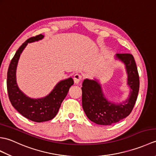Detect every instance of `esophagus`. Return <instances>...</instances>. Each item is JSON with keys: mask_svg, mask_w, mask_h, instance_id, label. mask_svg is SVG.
Instances as JSON below:
<instances>
[{"mask_svg": "<svg viewBox=\"0 0 156 156\" xmlns=\"http://www.w3.org/2000/svg\"><path fill=\"white\" fill-rule=\"evenodd\" d=\"M82 76L81 74H78V73H77V74H76L74 76V83L75 84H78L79 82H80V80H82Z\"/></svg>", "mask_w": 156, "mask_h": 156, "instance_id": "esophagus-1", "label": "esophagus"}]
</instances>
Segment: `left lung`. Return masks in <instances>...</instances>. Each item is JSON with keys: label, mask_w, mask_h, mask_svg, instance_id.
<instances>
[{"label": "left lung", "mask_w": 156, "mask_h": 156, "mask_svg": "<svg viewBox=\"0 0 156 156\" xmlns=\"http://www.w3.org/2000/svg\"><path fill=\"white\" fill-rule=\"evenodd\" d=\"M115 57L125 65L127 84L131 89L125 101L119 104L109 102L96 79H85L82 83V107L87 117L98 125H110L127 117L133 110L137 98L140 78L133 55L117 54Z\"/></svg>", "instance_id": "obj_1"}]
</instances>
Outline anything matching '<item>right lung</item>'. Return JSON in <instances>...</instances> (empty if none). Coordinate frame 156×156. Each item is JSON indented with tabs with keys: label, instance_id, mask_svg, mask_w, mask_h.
Segmentation results:
<instances>
[{
	"label": "right lung",
	"instance_id": "right-lung-1",
	"mask_svg": "<svg viewBox=\"0 0 156 156\" xmlns=\"http://www.w3.org/2000/svg\"><path fill=\"white\" fill-rule=\"evenodd\" d=\"M44 37L41 34L32 37L20 46L10 63L6 80L9 98L12 107L23 117L37 122L49 121L55 117L69 88L74 84L72 78L62 80L50 93L41 98L29 97L19 88L16 81V69L20 55L28 43L41 40Z\"/></svg>",
	"mask_w": 156,
	"mask_h": 156
}]
</instances>
